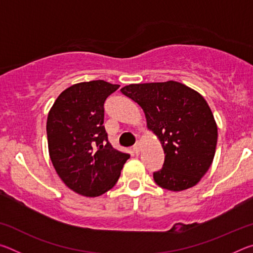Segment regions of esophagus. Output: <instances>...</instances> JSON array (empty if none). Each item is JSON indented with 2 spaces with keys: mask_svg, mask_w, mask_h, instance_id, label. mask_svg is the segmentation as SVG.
I'll use <instances>...</instances> for the list:
<instances>
[{
  "mask_svg": "<svg viewBox=\"0 0 253 253\" xmlns=\"http://www.w3.org/2000/svg\"><path fill=\"white\" fill-rule=\"evenodd\" d=\"M132 151L136 154V155H138L139 152H140V146H139V143H137L134 145V147H132Z\"/></svg>",
  "mask_w": 253,
  "mask_h": 253,
  "instance_id": "1",
  "label": "esophagus"
}]
</instances>
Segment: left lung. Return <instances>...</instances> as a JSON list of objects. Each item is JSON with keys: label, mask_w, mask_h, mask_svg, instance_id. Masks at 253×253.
Masks as SVG:
<instances>
[{"label": "left lung", "mask_w": 253, "mask_h": 253, "mask_svg": "<svg viewBox=\"0 0 253 253\" xmlns=\"http://www.w3.org/2000/svg\"><path fill=\"white\" fill-rule=\"evenodd\" d=\"M122 93L142 107L147 127L164 149L163 168L154 181L169 191L196 185L211 166L217 126L207 100L177 81L125 85Z\"/></svg>", "instance_id": "1"}]
</instances>
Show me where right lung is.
Wrapping results in <instances>:
<instances>
[{"instance_id": "1", "label": "right lung", "mask_w": 253, "mask_h": 253, "mask_svg": "<svg viewBox=\"0 0 253 253\" xmlns=\"http://www.w3.org/2000/svg\"><path fill=\"white\" fill-rule=\"evenodd\" d=\"M119 84L93 80L60 93L50 109L46 136L51 162L62 182L89 198L117 183L129 154L113 148L105 130V100Z\"/></svg>"}]
</instances>
